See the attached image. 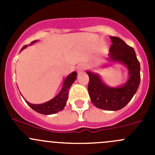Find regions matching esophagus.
<instances>
[{
    "mask_svg": "<svg viewBox=\"0 0 155 155\" xmlns=\"http://www.w3.org/2000/svg\"><path fill=\"white\" fill-rule=\"evenodd\" d=\"M84 69H85V65L81 64H79L76 68V70H77L78 73H81L82 71H83Z\"/></svg>",
    "mask_w": 155,
    "mask_h": 155,
    "instance_id": "1",
    "label": "esophagus"
}]
</instances>
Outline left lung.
I'll list each match as a JSON object with an SVG mask.
<instances>
[{
	"instance_id": "1",
	"label": "left lung",
	"mask_w": 155,
	"mask_h": 155,
	"mask_svg": "<svg viewBox=\"0 0 155 155\" xmlns=\"http://www.w3.org/2000/svg\"><path fill=\"white\" fill-rule=\"evenodd\" d=\"M112 44L109 53L111 61L125 64L129 70L127 82L119 87H108L97 74L87 71L89 76L87 85L92 104L99 109L116 111L124 107L131 101L140 83V64L134 48L126 44L119 37H110Z\"/></svg>"
}]
</instances>
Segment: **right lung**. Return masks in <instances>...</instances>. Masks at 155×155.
<instances>
[{
    "mask_svg": "<svg viewBox=\"0 0 155 155\" xmlns=\"http://www.w3.org/2000/svg\"><path fill=\"white\" fill-rule=\"evenodd\" d=\"M34 42H36V40L31 42V43H34ZM26 46H23L21 50L25 48ZM76 75H77L76 72H73L69 75L64 82L63 87H62L60 93L51 101L44 103L43 104H31L26 101L25 102L28 104V106L31 109H33L34 111L39 112V113L43 114V115H51V114L57 113V112L63 110L64 108L66 106L67 101H68L69 89H70L72 84L76 80Z\"/></svg>",
    "mask_w": 155,
    "mask_h": 155,
    "instance_id": "add662e5",
    "label": "right lung"
}]
</instances>
